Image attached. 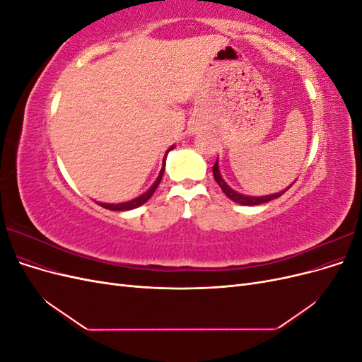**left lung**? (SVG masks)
Returning <instances> with one entry per match:
<instances>
[{
	"mask_svg": "<svg viewBox=\"0 0 362 362\" xmlns=\"http://www.w3.org/2000/svg\"><path fill=\"white\" fill-rule=\"evenodd\" d=\"M213 177H214L216 182L218 184V187L223 190V193L228 196V198L231 199V201H234V202H237V204H240V205H261V204L270 202L273 199L279 198V196H282L284 193H286L291 187V184H290L286 190H281L278 193H272V194H266V196H247V194H242V193H238L234 189L229 187V185L225 182V180L222 178L221 170H218V158L216 160L214 166H213Z\"/></svg>",
	"mask_w": 362,
	"mask_h": 362,
	"instance_id": "obj_1",
	"label": "left lung"
}]
</instances>
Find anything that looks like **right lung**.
Wrapping results in <instances>:
<instances>
[{
	"mask_svg": "<svg viewBox=\"0 0 362 362\" xmlns=\"http://www.w3.org/2000/svg\"><path fill=\"white\" fill-rule=\"evenodd\" d=\"M173 148H175V145H173V146H170V148L166 151V154H164V158H163V168H161V170H160V173H158V177H157V180L154 181V184H152L151 187H149L145 193H141L140 196H137V198L131 199V201H127V202H119V204L96 202V204H98V205H101V206H104V208H107V210H112V211H128V210H134V208H137V206H140V205H144V204L151 198V196L154 194V192L157 190L158 184H160L161 178H163L164 168H166V157H168V154H169V151H172Z\"/></svg>",
	"mask_w": 362,
	"mask_h": 362,
	"instance_id": "obj_1",
	"label": "right lung"
}]
</instances>
